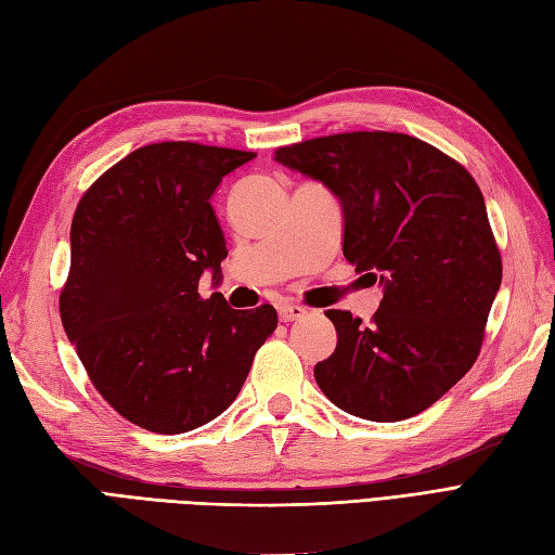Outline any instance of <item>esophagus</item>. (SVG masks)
Listing matches in <instances>:
<instances>
[{
    "label": "esophagus",
    "mask_w": 555,
    "mask_h": 555,
    "mask_svg": "<svg viewBox=\"0 0 555 555\" xmlns=\"http://www.w3.org/2000/svg\"><path fill=\"white\" fill-rule=\"evenodd\" d=\"M308 310L304 306H296V304H285L280 306V320L282 322H294V320H301Z\"/></svg>",
    "instance_id": "esophagus-1"
}]
</instances>
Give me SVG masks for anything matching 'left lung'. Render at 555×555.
Segmentation results:
<instances>
[{
  "instance_id": "obj_1",
  "label": "left lung",
  "mask_w": 555,
  "mask_h": 555,
  "mask_svg": "<svg viewBox=\"0 0 555 555\" xmlns=\"http://www.w3.org/2000/svg\"><path fill=\"white\" fill-rule=\"evenodd\" d=\"M275 159L339 197L344 256L379 278L372 322L327 310L334 353L315 382L336 408L402 422L430 408L476 362L502 285L488 209L473 176L396 131H350L278 147Z\"/></svg>"
}]
</instances>
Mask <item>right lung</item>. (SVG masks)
<instances>
[{"label":"right lung","instance_id":"1","mask_svg":"<svg viewBox=\"0 0 555 555\" xmlns=\"http://www.w3.org/2000/svg\"><path fill=\"white\" fill-rule=\"evenodd\" d=\"M254 157L191 141L143 145L75 209L63 330L99 393L153 434H185L231 408L278 327L273 306L235 310L219 292H197L228 256L211 195Z\"/></svg>","mask_w":555,"mask_h":555}]
</instances>
